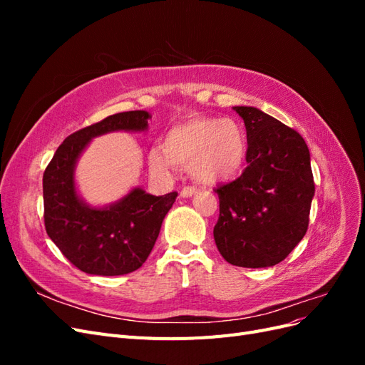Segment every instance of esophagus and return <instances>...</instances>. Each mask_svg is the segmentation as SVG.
I'll return each mask as SVG.
<instances>
[{
    "label": "esophagus",
    "mask_w": 365,
    "mask_h": 365,
    "mask_svg": "<svg viewBox=\"0 0 365 365\" xmlns=\"http://www.w3.org/2000/svg\"><path fill=\"white\" fill-rule=\"evenodd\" d=\"M196 193V189L195 187H184V189L180 192V196L181 197H190Z\"/></svg>",
    "instance_id": "esophagus-1"
}]
</instances>
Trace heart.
I'll use <instances>...</instances> for the list:
<instances>
[{
	"label": "heart",
	"mask_w": 365,
	"mask_h": 365,
	"mask_svg": "<svg viewBox=\"0 0 365 365\" xmlns=\"http://www.w3.org/2000/svg\"><path fill=\"white\" fill-rule=\"evenodd\" d=\"M245 155V134L235 120L197 117L168 130L163 148L149 152V168L161 178H170L178 168L190 169L195 180L215 184L233 178Z\"/></svg>",
	"instance_id": "1"
}]
</instances>
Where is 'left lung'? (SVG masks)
I'll return each mask as SVG.
<instances>
[{
    "label": "left lung",
    "mask_w": 365,
    "mask_h": 365,
    "mask_svg": "<svg viewBox=\"0 0 365 365\" xmlns=\"http://www.w3.org/2000/svg\"><path fill=\"white\" fill-rule=\"evenodd\" d=\"M247 128V169L219 185L216 247L242 268L274 267L303 239L315 184L303 137L260 109L235 106Z\"/></svg>",
    "instance_id": "obj_1"
}]
</instances>
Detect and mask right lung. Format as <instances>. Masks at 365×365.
Masks as SVG:
<instances>
[{
    "label": "right lung",
    "instance_id": "add662e5",
    "mask_svg": "<svg viewBox=\"0 0 365 365\" xmlns=\"http://www.w3.org/2000/svg\"><path fill=\"white\" fill-rule=\"evenodd\" d=\"M146 111L118 113L63 140L43 172V222L48 237L77 269L123 275L138 269L155 245L164 216L178 193L163 196L132 189L115 204L90 207L76 192L77 158L94 137L114 130H146Z\"/></svg>",
    "mask_w": 365,
    "mask_h": 365
}]
</instances>
